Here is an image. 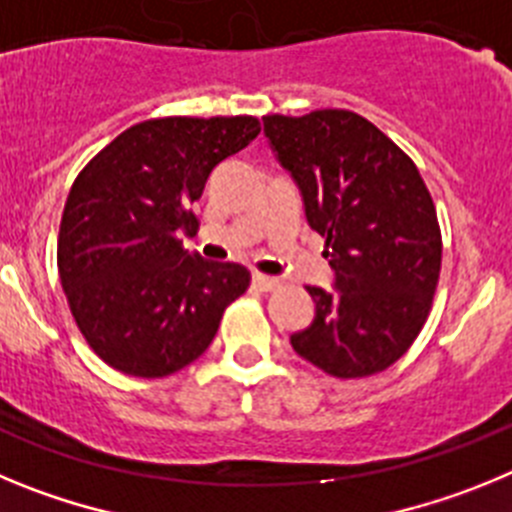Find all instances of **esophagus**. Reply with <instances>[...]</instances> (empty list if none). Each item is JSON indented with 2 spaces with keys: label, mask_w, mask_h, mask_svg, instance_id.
<instances>
[{
  "label": "esophagus",
  "mask_w": 512,
  "mask_h": 512,
  "mask_svg": "<svg viewBox=\"0 0 512 512\" xmlns=\"http://www.w3.org/2000/svg\"><path fill=\"white\" fill-rule=\"evenodd\" d=\"M279 284L282 282H279L277 277H266V274H259V271L253 274V287L261 289V292H271V289H277Z\"/></svg>",
  "instance_id": "esophagus-1"
}]
</instances>
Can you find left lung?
<instances>
[{
    "mask_svg": "<svg viewBox=\"0 0 512 512\" xmlns=\"http://www.w3.org/2000/svg\"><path fill=\"white\" fill-rule=\"evenodd\" d=\"M264 130L336 271L333 292L307 287L315 320L292 348L336 379L390 369L423 330L441 277V225L418 166L351 110L266 115Z\"/></svg>",
    "mask_w": 512,
    "mask_h": 512,
    "instance_id": "1",
    "label": "left lung"
}]
</instances>
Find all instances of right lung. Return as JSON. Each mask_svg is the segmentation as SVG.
I'll use <instances>...</instances> for the list:
<instances>
[{
	"instance_id": "add662e5",
	"label": "right lung",
	"mask_w": 512,
	"mask_h": 512,
	"mask_svg": "<svg viewBox=\"0 0 512 512\" xmlns=\"http://www.w3.org/2000/svg\"><path fill=\"white\" fill-rule=\"evenodd\" d=\"M261 133L259 117H153L122 130L71 184L58 277L94 354L161 379L200 359L251 271L184 248L192 205L220 161Z\"/></svg>"
}]
</instances>
